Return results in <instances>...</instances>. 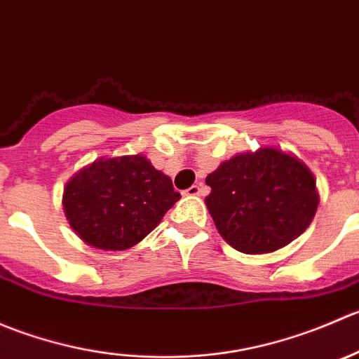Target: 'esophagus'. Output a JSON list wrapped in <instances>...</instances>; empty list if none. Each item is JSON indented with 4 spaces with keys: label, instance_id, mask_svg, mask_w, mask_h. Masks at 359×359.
<instances>
[{
    "label": "esophagus",
    "instance_id": "esophagus-1",
    "mask_svg": "<svg viewBox=\"0 0 359 359\" xmlns=\"http://www.w3.org/2000/svg\"><path fill=\"white\" fill-rule=\"evenodd\" d=\"M186 193H187V196H200V194L203 193L201 184H194V186H191Z\"/></svg>",
    "mask_w": 359,
    "mask_h": 359
}]
</instances>
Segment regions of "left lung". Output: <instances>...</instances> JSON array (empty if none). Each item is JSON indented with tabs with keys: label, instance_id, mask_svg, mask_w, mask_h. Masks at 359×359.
<instances>
[{
	"label": "left lung",
	"instance_id": "1",
	"mask_svg": "<svg viewBox=\"0 0 359 359\" xmlns=\"http://www.w3.org/2000/svg\"><path fill=\"white\" fill-rule=\"evenodd\" d=\"M208 212L224 240L243 253L287 247L318 208L316 180L302 161L274 147L224 161L206 177Z\"/></svg>",
	"mask_w": 359,
	"mask_h": 359
}]
</instances>
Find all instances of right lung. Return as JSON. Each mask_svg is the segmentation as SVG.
I'll use <instances>...</instances> for the list:
<instances>
[{
  "mask_svg": "<svg viewBox=\"0 0 359 359\" xmlns=\"http://www.w3.org/2000/svg\"><path fill=\"white\" fill-rule=\"evenodd\" d=\"M170 177L146 158L97 159L76 173L62 205L72 229L100 250H126L142 241L179 201Z\"/></svg>",
  "mask_w": 359,
  "mask_h": 359,
  "instance_id": "add662e5",
  "label": "right lung"
}]
</instances>
